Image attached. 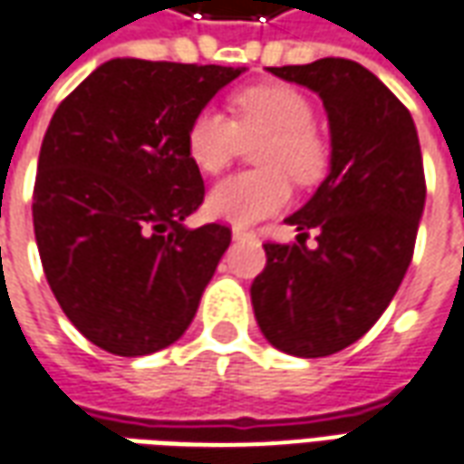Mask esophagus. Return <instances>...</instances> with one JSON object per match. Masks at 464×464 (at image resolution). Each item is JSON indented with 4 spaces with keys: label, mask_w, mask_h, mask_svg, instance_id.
Instances as JSON below:
<instances>
[{
    "label": "esophagus",
    "mask_w": 464,
    "mask_h": 464,
    "mask_svg": "<svg viewBox=\"0 0 464 464\" xmlns=\"http://www.w3.org/2000/svg\"><path fill=\"white\" fill-rule=\"evenodd\" d=\"M256 236L251 231H243V228H233V241H254Z\"/></svg>",
    "instance_id": "obj_1"
}]
</instances>
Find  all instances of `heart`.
I'll use <instances>...</instances> for the list:
<instances>
[{
	"label": "heart",
	"mask_w": 464,
	"mask_h": 464,
	"mask_svg": "<svg viewBox=\"0 0 464 464\" xmlns=\"http://www.w3.org/2000/svg\"><path fill=\"white\" fill-rule=\"evenodd\" d=\"M236 120L203 108L190 120L188 155L203 173L216 176L241 153L243 140L258 145L256 160L264 170H248L221 180L210 190L208 213L233 226H251L284 208L291 183H314L326 165V145L314 130V108L299 90L284 85L248 87L233 97Z\"/></svg>",
	"instance_id": "1"
}]
</instances>
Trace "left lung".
<instances>
[{
  "label": "left lung",
  "instance_id": "1",
  "mask_svg": "<svg viewBox=\"0 0 464 464\" xmlns=\"http://www.w3.org/2000/svg\"><path fill=\"white\" fill-rule=\"evenodd\" d=\"M322 97L329 176L288 216L299 243H264L251 284L256 322L286 354L342 352L377 324L410 268L424 210V168L410 110L367 67L342 57L268 67ZM309 230L320 233L305 248Z\"/></svg>",
  "mask_w": 464,
  "mask_h": 464
}]
</instances>
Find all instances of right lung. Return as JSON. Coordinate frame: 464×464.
Returning a JSON list of instances; mask_svg holds the SVG:
<instances>
[{
  "mask_svg": "<svg viewBox=\"0 0 464 464\" xmlns=\"http://www.w3.org/2000/svg\"><path fill=\"white\" fill-rule=\"evenodd\" d=\"M243 67L110 60L60 102L32 198L34 238L57 304L118 356L186 332L231 228H186L206 196L188 125Z\"/></svg>",
  "mask_w": 464,
  "mask_h": 464,
  "instance_id": "obj_1",
  "label": "right lung"
}]
</instances>
